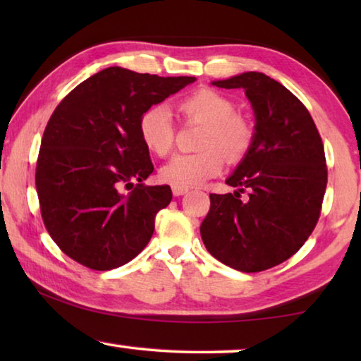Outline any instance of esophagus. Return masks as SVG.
<instances>
[{"mask_svg":"<svg viewBox=\"0 0 361 361\" xmlns=\"http://www.w3.org/2000/svg\"><path fill=\"white\" fill-rule=\"evenodd\" d=\"M188 191H189L188 188H181V186H173V188H172L173 195H183V194H186Z\"/></svg>","mask_w":361,"mask_h":361,"instance_id":"1","label":"esophagus"}]
</instances>
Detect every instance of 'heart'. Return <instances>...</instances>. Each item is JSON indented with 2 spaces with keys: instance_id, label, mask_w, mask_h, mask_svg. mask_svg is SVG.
Here are the masks:
<instances>
[{
  "instance_id": "b5f03b06",
  "label": "heart",
  "mask_w": 361,
  "mask_h": 361,
  "mask_svg": "<svg viewBox=\"0 0 361 361\" xmlns=\"http://www.w3.org/2000/svg\"><path fill=\"white\" fill-rule=\"evenodd\" d=\"M183 121L205 124L200 137L202 151L176 154L159 170L164 183L192 188L221 173L226 159L239 162L248 154L255 142V126L247 116L235 113L234 102L215 89L204 87L176 103ZM138 132L146 149L159 157L173 149L176 127L164 106H151L142 114Z\"/></svg>"
}]
</instances>
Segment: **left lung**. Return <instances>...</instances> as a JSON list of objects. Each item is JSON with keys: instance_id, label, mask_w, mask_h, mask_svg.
Wrapping results in <instances>:
<instances>
[{"instance_id": "8db88e82", "label": "left lung", "mask_w": 361, "mask_h": 361, "mask_svg": "<svg viewBox=\"0 0 361 361\" xmlns=\"http://www.w3.org/2000/svg\"><path fill=\"white\" fill-rule=\"evenodd\" d=\"M245 89L256 126L248 154L226 183L234 194H210L200 235L212 256L242 272L291 258L320 218L328 170L322 137L301 100L264 73L215 81ZM249 191L248 200L240 192Z\"/></svg>"}]
</instances>
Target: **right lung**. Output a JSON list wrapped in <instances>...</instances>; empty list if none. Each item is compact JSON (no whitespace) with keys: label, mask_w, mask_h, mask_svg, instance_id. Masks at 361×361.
Instances as JSON below:
<instances>
[{"label":"right lung","mask_w":361,"mask_h":361,"mask_svg":"<svg viewBox=\"0 0 361 361\" xmlns=\"http://www.w3.org/2000/svg\"><path fill=\"white\" fill-rule=\"evenodd\" d=\"M195 81L109 66L76 85L49 119L36 161L41 216L62 252L94 271L142 252L170 186H148L142 114Z\"/></svg>","instance_id":"1"}]
</instances>
